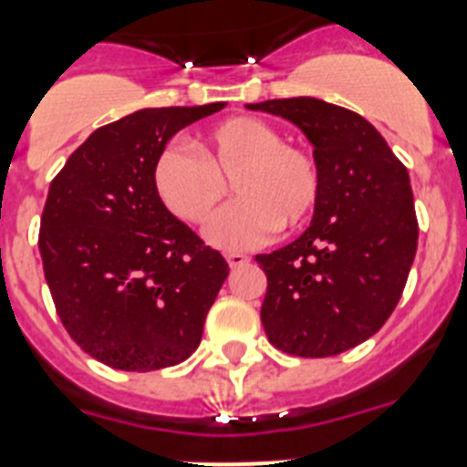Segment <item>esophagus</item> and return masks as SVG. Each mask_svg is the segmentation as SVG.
I'll return each mask as SVG.
<instances>
[{"instance_id":"esophagus-1","label":"esophagus","mask_w":467,"mask_h":467,"mask_svg":"<svg viewBox=\"0 0 467 467\" xmlns=\"http://www.w3.org/2000/svg\"><path fill=\"white\" fill-rule=\"evenodd\" d=\"M225 260H228L230 266L237 268V266H244V264L251 262V257L244 255V253H228V255H225Z\"/></svg>"}]
</instances>
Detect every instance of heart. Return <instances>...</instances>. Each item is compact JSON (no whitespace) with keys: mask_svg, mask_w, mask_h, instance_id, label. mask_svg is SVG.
I'll return each instance as SVG.
<instances>
[{"mask_svg":"<svg viewBox=\"0 0 467 467\" xmlns=\"http://www.w3.org/2000/svg\"><path fill=\"white\" fill-rule=\"evenodd\" d=\"M196 150L167 144L153 164L160 201L185 223L205 225L228 194L237 196L207 230L223 251L266 242L277 228L294 230L312 216L321 171L309 150L282 142L275 126L255 117H230L196 140Z\"/></svg>","mask_w":467,"mask_h":467,"instance_id":"obj_1","label":"heart"}]
</instances>
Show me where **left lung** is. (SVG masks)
Segmentation results:
<instances>
[{
	"label": "left lung",
	"instance_id": "left-lung-1",
	"mask_svg": "<svg viewBox=\"0 0 467 467\" xmlns=\"http://www.w3.org/2000/svg\"><path fill=\"white\" fill-rule=\"evenodd\" d=\"M298 126L314 146L321 196L289 246L255 255L266 273L262 325L277 350L332 357L389 321L418 248L407 167L370 121L314 97L248 103Z\"/></svg>",
	"mask_w": 467,
	"mask_h": 467
}]
</instances>
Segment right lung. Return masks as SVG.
I'll return each instance as SVG.
<instances>
[{"label":"right lung","instance_id":"right-lung-1","mask_svg":"<svg viewBox=\"0 0 467 467\" xmlns=\"http://www.w3.org/2000/svg\"><path fill=\"white\" fill-rule=\"evenodd\" d=\"M223 106L121 117L94 130L51 181L37 239L47 285L69 337L110 368L149 373L199 348L230 268L164 207L153 164L178 130Z\"/></svg>","mask_w":467,"mask_h":467}]
</instances>
